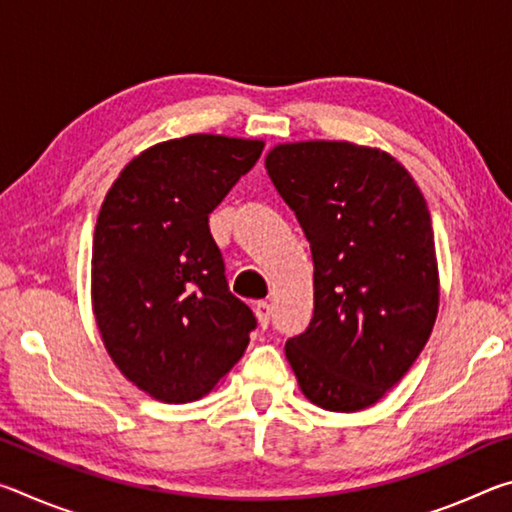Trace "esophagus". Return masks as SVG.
Listing matches in <instances>:
<instances>
[{
    "label": "esophagus",
    "mask_w": 512,
    "mask_h": 512,
    "mask_svg": "<svg viewBox=\"0 0 512 512\" xmlns=\"http://www.w3.org/2000/svg\"><path fill=\"white\" fill-rule=\"evenodd\" d=\"M271 305H268L266 300H259L255 305V316L259 320V325H262V329L268 327V323H271Z\"/></svg>",
    "instance_id": "obj_1"
}]
</instances>
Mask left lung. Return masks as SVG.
I'll list each match as a JSON object with an SVG mask.
<instances>
[{"label": "left lung", "instance_id": "left-lung-1", "mask_svg": "<svg viewBox=\"0 0 512 512\" xmlns=\"http://www.w3.org/2000/svg\"><path fill=\"white\" fill-rule=\"evenodd\" d=\"M266 171L309 241L314 314L284 345L307 400L361 411L420 357L438 314L431 216L400 162L350 142L280 144Z\"/></svg>", "mask_w": 512, "mask_h": 512}]
</instances>
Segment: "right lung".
<instances>
[{
	"mask_svg": "<svg viewBox=\"0 0 512 512\" xmlns=\"http://www.w3.org/2000/svg\"><path fill=\"white\" fill-rule=\"evenodd\" d=\"M264 142L187 135L137 155L101 205L92 305L128 381L167 404L201 400L246 352L257 318L232 296L210 214Z\"/></svg>",
	"mask_w": 512,
	"mask_h": 512,
	"instance_id": "right-lung-1",
	"label": "right lung"
}]
</instances>
